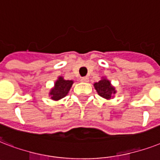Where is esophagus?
<instances>
[{
	"instance_id": "1",
	"label": "esophagus",
	"mask_w": 160,
	"mask_h": 160,
	"mask_svg": "<svg viewBox=\"0 0 160 160\" xmlns=\"http://www.w3.org/2000/svg\"><path fill=\"white\" fill-rule=\"evenodd\" d=\"M81 81L83 82H88L89 81V78L88 77H83L81 78Z\"/></svg>"
}]
</instances>
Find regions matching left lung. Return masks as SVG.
<instances>
[{
  "label": "left lung",
  "instance_id": "left-lung-1",
  "mask_svg": "<svg viewBox=\"0 0 160 160\" xmlns=\"http://www.w3.org/2000/svg\"><path fill=\"white\" fill-rule=\"evenodd\" d=\"M94 88L97 90L99 96L106 99H110L111 98H112L113 94L116 92L114 88L111 86L110 82L105 78L102 79L98 82L94 83Z\"/></svg>",
  "mask_w": 160,
  "mask_h": 160
}]
</instances>
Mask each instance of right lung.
<instances>
[{
    "label": "right lung",
    "instance_id": "obj_1",
    "mask_svg": "<svg viewBox=\"0 0 160 160\" xmlns=\"http://www.w3.org/2000/svg\"><path fill=\"white\" fill-rule=\"evenodd\" d=\"M73 82L70 80H64L60 77L55 82V87L51 90V98L53 100H59L68 93Z\"/></svg>",
    "mask_w": 160,
    "mask_h": 160
}]
</instances>
